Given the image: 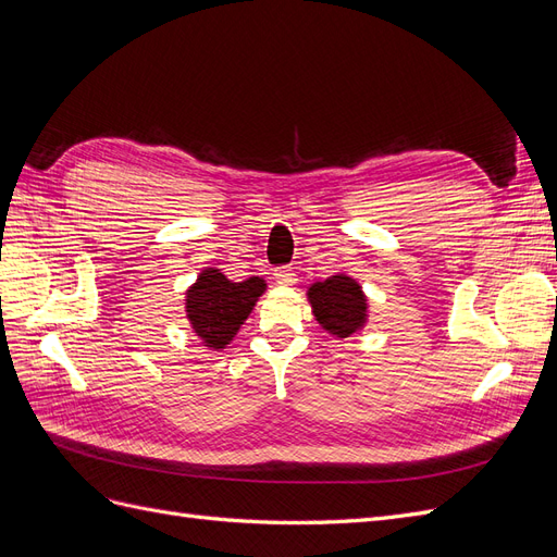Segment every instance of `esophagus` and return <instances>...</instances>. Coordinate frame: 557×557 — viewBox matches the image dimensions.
<instances>
[{"mask_svg":"<svg viewBox=\"0 0 557 557\" xmlns=\"http://www.w3.org/2000/svg\"><path fill=\"white\" fill-rule=\"evenodd\" d=\"M274 278H276L278 285H295L297 274H295L293 267H278L274 272Z\"/></svg>","mask_w":557,"mask_h":557,"instance_id":"1","label":"esophagus"}]
</instances>
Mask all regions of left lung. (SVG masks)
<instances>
[{"label": "left lung", "instance_id": "left-lung-1", "mask_svg": "<svg viewBox=\"0 0 557 557\" xmlns=\"http://www.w3.org/2000/svg\"><path fill=\"white\" fill-rule=\"evenodd\" d=\"M307 295L318 323L339 339H346L367 323V297L356 278L336 274L313 283Z\"/></svg>", "mask_w": 557, "mask_h": 557}]
</instances>
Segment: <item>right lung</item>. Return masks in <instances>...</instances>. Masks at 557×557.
I'll return each instance as SVG.
<instances>
[{
  "mask_svg": "<svg viewBox=\"0 0 557 557\" xmlns=\"http://www.w3.org/2000/svg\"><path fill=\"white\" fill-rule=\"evenodd\" d=\"M267 283L260 276L234 283L221 269H205L197 283L185 293V311L205 346L225 348L256 307Z\"/></svg>",
  "mask_w": 557,
  "mask_h": 557,
  "instance_id": "1",
  "label": "right lung"
}]
</instances>
